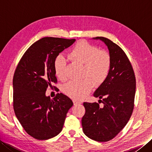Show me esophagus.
<instances>
[{
	"label": "esophagus",
	"mask_w": 152,
	"mask_h": 152,
	"mask_svg": "<svg viewBox=\"0 0 152 152\" xmlns=\"http://www.w3.org/2000/svg\"><path fill=\"white\" fill-rule=\"evenodd\" d=\"M73 102H74V105H75V106H77L78 104H81V102L78 101H74Z\"/></svg>",
	"instance_id": "esophagus-1"
}]
</instances>
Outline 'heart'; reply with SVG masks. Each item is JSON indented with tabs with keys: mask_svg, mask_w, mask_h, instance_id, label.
Segmentation results:
<instances>
[{
	"mask_svg": "<svg viewBox=\"0 0 152 152\" xmlns=\"http://www.w3.org/2000/svg\"><path fill=\"white\" fill-rule=\"evenodd\" d=\"M74 63L83 65L81 81H71L64 86L63 91L70 98L82 100L91 92L94 83L99 86L104 82L111 68V57L108 52L86 41L77 43L68 55ZM55 74L61 81L66 80V61L63 55L56 57L53 63ZM85 78L84 79V78Z\"/></svg>",
	"mask_w": 152,
	"mask_h": 152,
	"instance_id": "1",
	"label": "heart"
}]
</instances>
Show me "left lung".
<instances>
[{"label":"left lung","instance_id":"8db88e82","mask_svg":"<svg viewBox=\"0 0 152 152\" xmlns=\"http://www.w3.org/2000/svg\"><path fill=\"white\" fill-rule=\"evenodd\" d=\"M107 46L111 68L107 78L94 93L103 106L96 102H83L86 113L82 119L83 131L98 142L113 139L129 120L134 108L136 79L127 55L108 38L96 37Z\"/></svg>","mask_w":152,"mask_h":152}]
</instances>
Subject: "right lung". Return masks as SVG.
<instances>
[{
    "mask_svg": "<svg viewBox=\"0 0 152 152\" xmlns=\"http://www.w3.org/2000/svg\"><path fill=\"white\" fill-rule=\"evenodd\" d=\"M75 39L44 37L33 44L18 64L13 78L15 114L27 133L37 140H48L62 131L73 102L63 93L46 96L48 86L57 82L56 57ZM55 88V86H53Z\"/></svg>",
    "mask_w": 152,
    "mask_h": 152,
    "instance_id": "add662e5",
    "label": "right lung"
}]
</instances>
